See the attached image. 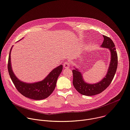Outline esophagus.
Segmentation results:
<instances>
[{
  "instance_id": "obj_1",
  "label": "esophagus",
  "mask_w": 130,
  "mask_h": 130,
  "mask_svg": "<svg viewBox=\"0 0 130 130\" xmlns=\"http://www.w3.org/2000/svg\"><path fill=\"white\" fill-rule=\"evenodd\" d=\"M63 66L65 68H69L70 67V63L68 62H66L64 63Z\"/></svg>"
}]
</instances>
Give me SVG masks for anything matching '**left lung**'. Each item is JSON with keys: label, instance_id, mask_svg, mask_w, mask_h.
Returning <instances> with one entry per match:
<instances>
[{"label": "left lung", "instance_id": "8db88e82", "mask_svg": "<svg viewBox=\"0 0 130 130\" xmlns=\"http://www.w3.org/2000/svg\"><path fill=\"white\" fill-rule=\"evenodd\" d=\"M103 36L104 41L101 46L108 49L111 55L108 71L105 76L96 84H88L85 81L82 73L78 68L75 67L73 70V85L76 90L82 95L93 96L101 93L110 85L116 74L118 65V56L115 44L110 38L104 35Z\"/></svg>", "mask_w": 130, "mask_h": 130}]
</instances>
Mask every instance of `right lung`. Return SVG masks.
I'll list each match as a JSON object with an SVG mask.
<instances>
[{"mask_svg":"<svg viewBox=\"0 0 130 130\" xmlns=\"http://www.w3.org/2000/svg\"><path fill=\"white\" fill-rule=\"evenodd\" d=\"M12 48L13 45L9 53L8 69L10 78L18 91L23 96L35 100H43L49 96L56 87L57 78L62 71L63 65L54 68L42 81L34 83L23 82L17 77L12 68L11 52Z\"/></svg>","mask_w":130,"mask_h":130,"instance_id":"right-lung-1","label":"right lung"}]
</instances>
